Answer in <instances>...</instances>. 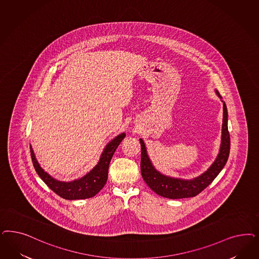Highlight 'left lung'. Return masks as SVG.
Returning <instances> with one entry per match:
<instances>
[{
    "label": "left lung",
    "instance_id": "left-lung-1",
    "mask_svg": "<svg viewBox=\"0 0 259 259\" xmlns=\"http://www.w3.org/2000/svg\"><path fill=\"white\" fill-rule=\"evenodd\" d=\"M217 95L221 98L219 92ZM141 144V175L145 182L150 189L159 195L169 198V199H179L196 196L198 193L204 191L214 178L228 161L231 148V139L228 131V110L225 102H223V124H222V140L221 147L217 158L213 164L200 176L192 180H183L178 178H171L168 176H163L157 171L152 166L150 158L147 154V150L142 139H140Z\"/></svg>",
    "mask_w": 259,
    "mask_h": 259
}]
</instances>
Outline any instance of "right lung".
Listing matches in <instances>:
<instances>
[{
    "label": "right lung",
    "instance_id": "add662e5",
    "mask_svg": "<svg viewBox=\"0 0 259 259\" xmlns=\"http://www.w3.org/2000/svg\"><path fill=\"white\" fill-rule=\"evenodd\" d=\"M125 136V134H121L113 140H111L103 151L98 164L93 167L92 170L88 175H85L83 178L79 180H75L72 182H61L52 178L40 167V165L35 158L33 150L30 146V155L34 168L38 176L41 177V179L50 190H52L62 198L67 200L91 198L100 192L107 183L110 160L112 158L119 144L122 142Z\"/></svg>",
    "mask_w": 259,
    "mask_h": 259
}]
</instances>
